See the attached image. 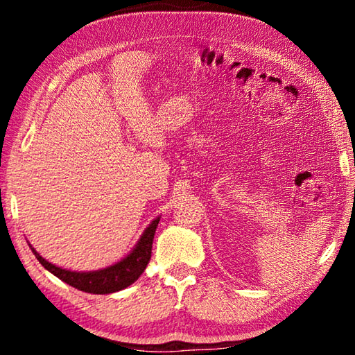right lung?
<instances>
[{
  "instance_id": "add662e5",
  "label": "right lung",
  "mask_w": 355,
  "mask_h": 355,
  "mask_svg": "<svg viewBox=\"0 0 355 355\" xmlns=\"http://www.w3.org/2000/svg\"><path fill=\"white\" fill-rule=\"evenodd\" d=\"M158 222L159 218L152 220V224L144 230L141 239L137 241L135 249L131 250L127 257L122 258V260L117 261L116 264H112V266L98 269V271L76 272L69 271V269H62L56 266V264L46 261L44 257L35 252L33 245H29V248H31L35 258H37L42 266H44L46 271L55 274L58 279L65 282V284H69L70 286H73L80 291L92 294H110L123 290V288L135 284V282L141 277V274L146 271L150 258H152V244Z\"/></svg>"
}]
</instances>
